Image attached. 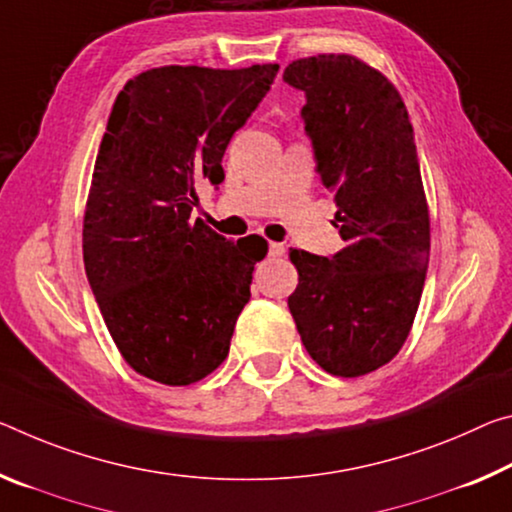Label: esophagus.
I'll list each match as a JSON object with an SVG mask.
<instances>
[{"instance_id": "34e87169", "label": "esophagus", "mask_w": 512, "mask_h": 512, "mask_svg": "<svg viewBox=\"0 0 512 512\" xmlns=\"http://www.w3.org/2000/svg\"><path fill=\"white\" fill-rule=\"evenodd\" d=\"M285 255V246L282 243H269V257H282Z\"/></svg>"}]
</instances>
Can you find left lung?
Segmentation results:
<instances>
[{
	"label": "left lung",
	"instance_id": "1",
	"mask_svg": "<svg viewBox=\"0 0 512 512\" xmlns=\"http://www.w3.org/2000/svg\"><path fill=\"white\" fill-rule=\"evenodd\" d=\"M282 79L305 93L300 118L346 241L330 257L289 250V312L321 369L364 376L401 351L424 291L431 221L415 132L399 91L348 54L294 61Z\"/></svg>",
	"mask_w": 512,
	"mask_h": 512
}]
</instances>
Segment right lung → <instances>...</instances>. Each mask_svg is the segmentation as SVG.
I'll return each mask as SVG.
<instances>
[{
    "instance_id": "add662e5",
    "label": "right lung",
    "mask_w": 512,
    "mask_h": 512,
    "mask_svg": "<svg viewBox=\"0 0 512 512\" xmlns=\"http://www.w3.org/2000/svg\"><path fill=\"white\" fill-rule=\"evenodd\" d=\"M278 68H154L113 102L88 193L84 266L118 351L157 383L209 376L250 300L266 241L232 243L191 212L196 184L223 182L227 143Z\"/></svg>"
}]
</instances>
